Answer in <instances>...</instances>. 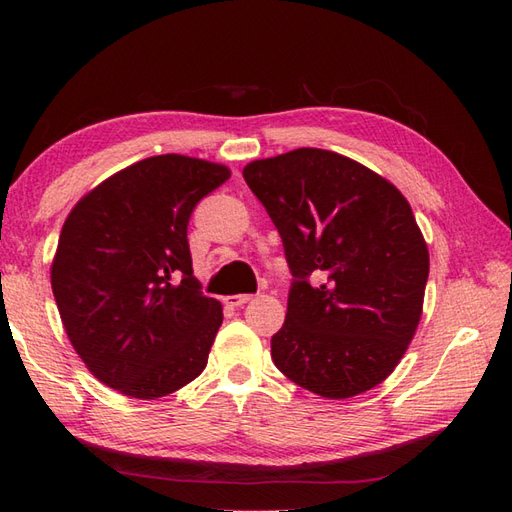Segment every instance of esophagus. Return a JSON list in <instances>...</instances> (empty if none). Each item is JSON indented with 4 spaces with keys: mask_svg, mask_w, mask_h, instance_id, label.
Here are the masks:
<instances>
[{
    "mask_svg": "<svg viewBox=\"0 0 512 512\" xmlns=\"http://www.w3.org/2000/svg\"><path fill=\"white\" fill-rule=\"evenodd\" d=\"M250 299H253V295H228V297H224V303L228 308H239V306H244V303H248Z\"/></svg>",
    "mask_w": 512,
    "mask_h": 512,
    "instance_id": "34e87169",
    "label": "esophagus"
}]
</instances>
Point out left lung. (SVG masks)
Instances as JSON below:
<instances>
[{
	"mask_svg": "<svg viewBox=\"0 0 512 512\" xmlns=\"http://www.w3.org/2000/svg\"><path fill=\"white\" fill-rule=\"evenodd\" d=\"M242 173L295 277L286 321L270 339L277 369L330 400L380 385L418 330L429 277L427 242L407 198L328 149L253 160Z\"/></svg>",
	"mask_w": 512,
	"mask_h": 512,
	"instance_id": "8db88e82",
	"label": "left lung"
}]
</instances>
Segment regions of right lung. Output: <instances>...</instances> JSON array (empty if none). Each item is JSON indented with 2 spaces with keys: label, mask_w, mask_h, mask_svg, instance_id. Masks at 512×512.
I'll return each mask as SVG.
<instances>
[{
  "label": "right lung",
  "mask_w": 512,
  "mask_h": 512,
  "mask_svg": "<svg viewBox=\"0 0 512 512\" xmlns=\"http://www.w3.org/2000/svg\"><path fill=\"white\" fill-rule=\"evenodd\" d=\"M228 178L220 162L151 156L65 217L50 268L54 301L74 352L118 394L156 400L204 372L224 314L193 277L187 226Z\"/></svg>",
  "instance_id": "obj_1"
}]
</instances>
